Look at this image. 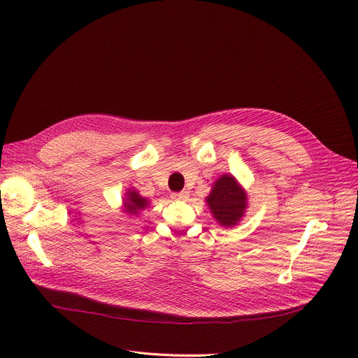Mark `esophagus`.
Returning <instances> with one entry per match:
<instances>
[{
  "instance_id": "34e87169",
  "label": "esophagus",
  "mask_w": 358,
  "mask_h": 358,
  "mask_svg": "<svg viewBox=\"0 0 358 358\" xmlns=\"http://www.w3.org/2000/svg\"><path fill=\"white\" fill-rule=\"evenodd\" d=\"M188 197H189L188 191H180V192H175V194H171V199H173V200H179V201L187 200Z\"/></svg>"
}]
</instances>
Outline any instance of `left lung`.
Returning a JSON list of instances; mask_svg holds the SVG:
<instances>
[{
  "mask_svg": "<svg viewBox=\"0 0 358 358\" xmlns=\"http://www.w3.org/2000/svg\"><path fill=\"white\" fill-rule=\"evenodd\" d=\"M206 204L213 220L224 229H233L245 218L248 209V192L230 173H224L213 182Z\"/></svg>",
  "mask_w": 358,
  "mask_h": 358,
  "instance_id": "1",
  "label": "left lung"
}]
</instances>
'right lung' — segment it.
I'll use <instances>...</instances> for the list:
<instances>
[{
	"label": "right lung",
	"mask_w": 358,
	"mask_h": 358,
	"mask_svg": "<svg viewBox=\"0 0 358 358\" xmlns=\"http://www.w3.org/2000/svg\"><path fill=\"white\" fill-rule=\"evenodd\" d=\"M149 203L150 201L146 197L140 196L138 191H136L134 188H128L122 197V210L128 216H131V218H136L137 215H140V212L149 208Z\"/></svg>",
	"instance_id": "add662e5"
}]
</instances>
